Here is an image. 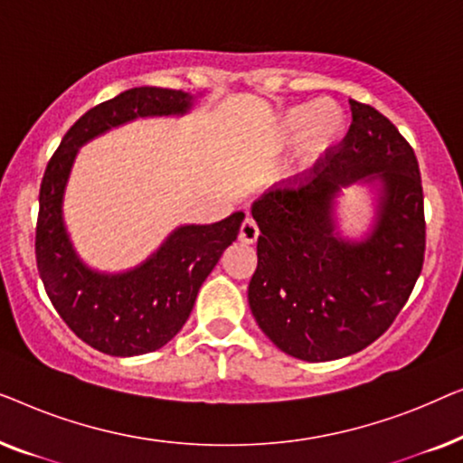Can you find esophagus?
I'll list each match as a JSON object with an SVG mask.
<instances>
[{
    "instance_id": "34e87169",
    "label": "esophagus",
    "mask_w": 463,
    "mask_h": 463,
    "mask_svg": "<svg viewBox=\"0 0 463 463\" xmlns=\"http://www.w3.org/2000/svg\"><path fill=\"white\" fill-rule=\"evenodd\" d=\"M240 242L242 244H255L257 238H259V227L255 223V219L252 217H246L242 227H240Z\"/></svg>"
}]
</instances>
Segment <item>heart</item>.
<instances>
[{
	"label": "heart",
	"mask_w": 463,
	"mask_h": 463,
	"mask_svg": "<svg viewBox=\"0 0 463 463\" xmlns=\"http://www.w3.org/2000/svg\"><path fill=\"white\" fill-rule=\"evenodd\" d=\"M345 130L344 107L331 99H316L307 105L284 109L276 119L269 141L276 151L293 143L297 162L301 166H312L344 141Z\"/></svg>",
	"instance_id": "obj_1"
}]
</instances>
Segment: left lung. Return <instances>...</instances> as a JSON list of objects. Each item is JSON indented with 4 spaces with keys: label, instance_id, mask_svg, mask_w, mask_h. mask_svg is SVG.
<instances>
[{
    "label": "left lung",
    "instance_id": "8db88e82",
    "mask_svg": "<svg viewBox=\"0 0 463 463\" xmlns=\"http://www.w3.org/2000/svg\"><path fill=\"white\" fill-rule=\"evenodd\" d=\"M337 149L252 202L257 269L249 306L288 356L326 363L356 354L388 331L421 274L426 250L417 157L396 126L350 100ZM372 189L376 217L363 239L338 230L345 186Z\"/></svg>",
    "mask_w": 463,
    "mask_h": 463
}]
</instances>
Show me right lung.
<instances>
[{
	"instance_id": "add662e5",
	"label": "right lung",
	"mask_w": 463,
	"mask_h": 463,
	"mask_svg": "<svg viewBox=\"0 0 463 463\" xmlns=\"http://www.w3.org/2000/svg\"><path fill=\"white\" fill-rule=\"evenodd\" d=\"M195 97L141 86L86 111L48 162L40 189L35 257L52 306L67 326L94 350L138 356L160 350L185 325L195 297L223 250L238 238L244 213L211 225H181L160 249L126 271H99L81 261L69 238L62 200L80 147L138 118L185 116Z\"/></svg>"
}]
</instances>
